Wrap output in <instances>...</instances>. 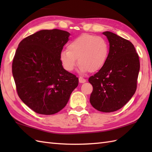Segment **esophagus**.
<instances>
[{
    "label": "esophagus",
    "instance_id": "esophagus-1",
    "mask_svg": "<svg viewBox=\"0 0 152 152\" xmlns=\"http://www.w3.org/2000/svg\"><path fill=\"white\" fill-rule=\"evenodd\" d=\"M86 82V79L82 78V77H80V78H79V82L80 83H85Z\"/></svg>",
    "mask_w": 152,
    "mask_h": 152
}]
</instances>
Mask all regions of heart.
Here are the masks:
<instances>
[{"mask_svg":"<svg viewBox=\"0 0 152 152\" xmlns=\"http://www.w3.org/2000/svg\"><path fill=\"white\" fill-rule=\"evenodd\" d=\"M109 45L104 38L90 34H83L67 45V50L60 53L59 59L63 68L72 72L80 64L81 73L95 72L101 70L107 62Z\"/></svg>","mask_w":152,"mask_h":152,"instance_id":"heart-1","label":"heart"}]
</instances>
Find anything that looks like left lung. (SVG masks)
<instances>
[{
	"label": "left lung",
	"instance_id": "1",
	"mask_svg": "<svg viewBox=\"0 0 152 152\" xmlns=\"http://www.w3.org/2000/svg\"><path fill=\"white\" fill-rule=\"evenodd\" d=\"M102 34L109 42V56L105 65L89 78L93 88L89 101L100 112H112L127 104L136 91L140 61L130 41L110 31Z\"/></svg>",
	"mask_w": 152,
	"mask_h": 152
}]
</instances>
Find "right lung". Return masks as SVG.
<instances>
[{
  "label": "right lung",
  "mask_w": 152,
  "mask_h": 152,
  "mask_svg": "<svg viewBox=\"0 0 152 152\" xmlns=\"http://www.w3.org/2000/svg\"><path fill=\"white\" fill-rule=\"evenodd\" d=\"M66 31L41 30L19 43L12 74L21 101L35 112L52 115L67 104L78 78L64 69L60 53L69 40Z\"/></svg>",
  "instance_id": "right-lung-1"
}]
</instances>
